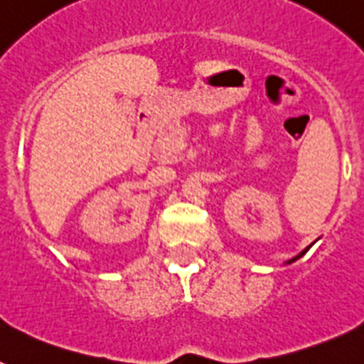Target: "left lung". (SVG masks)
Returning a JSON list of instances; mask_svg holds the SVG:
<instances>
[{"label":"left lung","instance_id":"1","mask_svg":"<svg viewBox=\"0 0 364 364\" xmlns=\"http://www.w3.org/2000/svg\"><path fill=\"white\" fill-rule=\"evenodd\" d=\"M308 250H310V246H308V247H306V250H302V252H301V253H299V255H297V257H294V259H290V260H288V264H291V262H295V260H297V259H301V257H302V255H304V253H306V252H308Z\"/></svg>","mask_w":364,"mask_h":364}]
</instances>
